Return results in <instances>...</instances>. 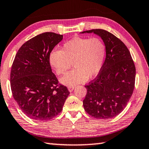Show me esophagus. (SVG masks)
Segmentation results:
<instances>
[{
	"label": "esophagus",
	"instance_id": "34e87169",
	"mask_svg": "<svg viewBox=\"0 0 149 149\" xmlns=\"http://www.w3.org/2000/svg\"><path fill=\"white\" fill-rule=\"evenodd\" d=\"M75 88V86H69L68 88V90H69V92H72L73 90H74V89Z\"/></svg>",
	"mask_w": 149,
	"mask_h": 149
}]
</instances>
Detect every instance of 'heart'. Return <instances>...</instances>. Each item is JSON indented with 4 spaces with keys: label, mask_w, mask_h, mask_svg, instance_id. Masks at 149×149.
Here are the masks:
<instances>
[{
    "label": "heart",
    "mask_w": 149,
    "mask_h": 149,
    "mask_svg": "<svg viewBox=\"0 0 149 149\" xmlns=\"http://www.w3.org/2000/svg\"><path fill=\"white\" fill-rule=\"evenodd\" d=\"M107 48L99 38L75 37L66 42L61 50H53L49 55V62L57 75H63L61 83L74 86L96 76L101 71L105 59Z\"/></svg>",
    "instance_id": "obj_1"
}]
</instances>
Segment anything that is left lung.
Returning <instances> with one entry per match:
<instances>
[{
  "label": "left lung",
  "mask_w": 149,
  "mask_h": 149,
  "mask_svg": "<svg viewBox=\"0 0 149 149\" xmlns=\"http://www.w3.org/2000/svg\"><path fill=\"white\" fill-rule=\"evenodd\" d=\"M101 38L106 46V58L97 77L85 87L84 110L92 117L106 119L120 113L134 91L136 68L125 44L114 35L101 29L87 30Z\"/></svg>",
  "instance_id": "left-lung-1"
}]
</instances>
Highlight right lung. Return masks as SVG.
<instances>
[{
	"label": "right lung",
	"mask_w": 149,
	"mask_h": 149,
	"mask_svg": "<svg viewBox=\"0 0 149 149\" xmlns=\"http://www.w3.org/2000/svg\"><path fill=\"white\" fill-rule=\"evenodd\" d=\"M63 37L46 32L33 37L19 48L11 66L14 100L33 120L48 121L57 116L70 94L66 86H58L49 62V54Z\"/></svg>",
	"instance_id": "add662e5"
}]
</instances>
